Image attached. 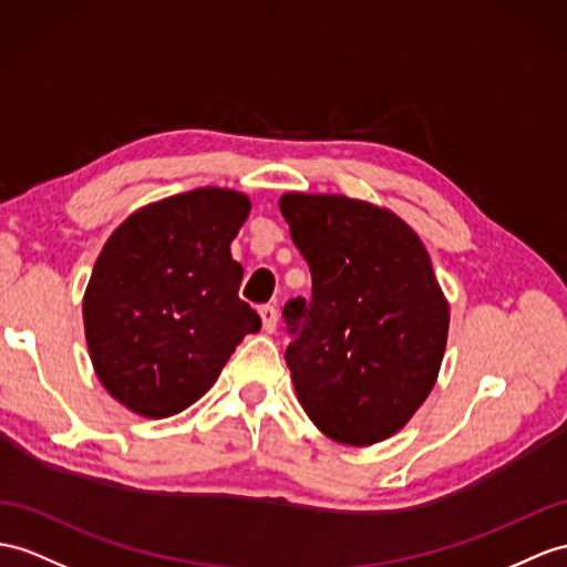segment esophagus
Masks as SVG:
<instances>
[{"label": "esophagus", "instance_id": "obj_1", "mask_svg": "<svg viewBox=\"0 0 567 567\" xmlns=\"http://www.w3.org/2000/svg\"><path fill=\"white\" fill-rule=\"evenodd\" d=\"M259 317H261V327H265V331H271L276 329V322H279V312H276L274 306H261L259 308Z\"/></svg>", "mask_w": 567, "mask_h": 567}]
</instances>
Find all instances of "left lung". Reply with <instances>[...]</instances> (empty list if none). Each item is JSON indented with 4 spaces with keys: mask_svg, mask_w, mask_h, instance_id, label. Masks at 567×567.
Instances as JSON below:
<instances>
[{
    "mask_svg": "<svg viewBox=\"0 0 567 567\" xmlns=\"http://www.w3.org/2000/svg\"><path fill=\"white\" fill-rule=\"evenodd\" d=\"M281 214L312 271V298L284 308L300 406L341 445L365 447L411 421L435 388L450 302L419 233L384 206L286 192Z\"/></svg>",
    "mask_w": 567,
    "mask_h": 567,
    "instance_id": "1",
    "label": "left lung"
}]
</instances>
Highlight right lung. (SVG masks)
Segmentation results:
<instances>
[{
	"label": "right lung",
	"instance_id": "1",
	"mask_svg": "<svg viewBox=\"0 0 567 567\" xmlns=\"http://www.w3.org/2000/svg\"><path fill=\"white\" fill-rule=\"evenodd\" d=\"M250 197L199 187L151 202L113 230L84 293L91 363L107 394L144 419H168L212 390L259 315L238 298L230 243Z\"/></svg>",
	"mask_w": 567,
	"mask_h": 567
}]
</instances>
